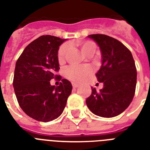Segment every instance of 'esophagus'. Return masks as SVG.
<instances>
[{
	"mask_svg": "<svg viewBox=\"0 0 150 150\" xmlns=\"http://www.w3.org/2000/svg\"><path fill=\"white\" fill-rule=\"evenodd\" d=\"M72 86L73 88H77V87H79V84H77V83H74V82H73Z\"/></svg>",
	"mask_w": 150,
	"mask_h": 150,
	"instance_id": "obj_1",
	"label": "esophagus"
}]
</instances>
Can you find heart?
I'll return each mask as SVG.
<instances>
[{
    "label": "heart",
    "instance_id": "obj_1",
    "mask_svg": "<svg viewBox=\"0 0 150 150\" xmlns=\"http://www.w3.org/2000/svg\"><path fill=\"white\" fill-rule=\"evenodd\" d=\"M85 55L90 56L96 50V43L91 40L79 41L76 43ZM69 50V45L64 43L60 47L57 52V60L59 63H63L65 61L66 55ZM92 68L89 66H69L65 69L64 74L67 79L73 82H82L92 74Z\"/></svg>",
    "mask_w": 150,
    "mask_h": 150
}]
</instances>
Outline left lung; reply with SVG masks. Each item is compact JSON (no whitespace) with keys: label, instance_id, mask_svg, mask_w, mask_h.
<instances>
[{"label":"left lung","instance_id":"8db88e82","mask_svg":"<svg viewBox=\"0 0 150 150\" xmlns=\"http://www.w3.org/2000/svg\"><path fill=\"white\" fill-rule=\"evenodd\" d=\"M102 54V65L96 74L103 88H92L86 105L94 114L103 117L117 116L130 105L135 92L137 71L131 51L116 39L103 34H93Z\"/></svg>","mask_w":150,"mask_h":150}]
</instances>
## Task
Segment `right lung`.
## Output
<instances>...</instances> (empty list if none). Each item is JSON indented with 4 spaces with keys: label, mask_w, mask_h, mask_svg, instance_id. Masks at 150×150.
I'll list each match as a JSON object with an SVG mask.
<instances>
[{
    "label": "right lung",
    "mask_w": 150,
    "mask_h": 150,
    "mask_svg": "<svg viewBox=\"0 0 150 150\" xmlns=\"http://www.w3.org/2000/svg\"><path fill=\"white\" fill-rule=\"evenodd\" d=\"M65 40L50 35L40 36L25 48L15 64V96L22 110L36 121L57 118L71 93V82L56 75L60 69L57 52ZM54 77L62 80L58 87L50 85Z\"/></svg>",
    "instance_id": "right-lung-1"
}]
</instances>
